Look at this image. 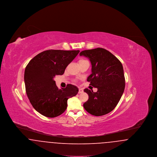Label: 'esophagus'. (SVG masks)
Instances as JSON below:
<instances>
[{
	"label": "esophagus",
	"mask_w": 157,
	"mask_h": 157,
	"mask_svg": "<svg viewBox=\"0 0 157 157\" xmlns=\"http://www.w3.org/2000/svg\"><path fill=\"white\" fill-rule=\"evenodd\" d=\"M83 92V90H82V89H79V91H78V93H79V94H81Z\"/></svg>",
	"instance_id": "34e87169"
}]
</instances>
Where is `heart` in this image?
Wrapping results in <instances>:
<instances>
[{"label": "heart", "instance_id": "b5f03b06", "mask_svg": "<svg viewBox=\"0 0 157 157\" xmlns=\"http://www.w3.org/2000/svg\"><path fill=\"white\" fill-rule=\"evenodd\" d=\"M88 62V60L85 59H80L78 60V63H79V65H80V64H81L83 62Z\"/></svg>", "mask_w": 157, "mask_h": 157}]
</instances>
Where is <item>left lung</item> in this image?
<instances>
[{
  "label": "left lung",
  "instance_id": "1",
  "mask_svg": "<svg viewBox=\"0 0 157 157\" xmlns=\"http://www.w3.org/2000/svg\"><path fill=\"white\" fill-rule=\"evenodd\" d=\"M79 55L90 59L92 74L87 81L98 89L96 92L84 90L89 96L83 104L85 109L95 116L111 112L119 102L125 86L121 62L112 53L101 48L83 51Z\"/></svg>",
  "mask_w": 157,
  "mask_h": 157
}]
</instances>
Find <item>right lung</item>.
<instances>
[{
    "mask_svg": "<svg viewBox=\"0 0 157 157\" xmlns=\"http://www.w3.org/2000/svg\"><path fill=\"white\" fill-rule=\"evenodd\" d=\"M79 51L47 50L30 60L25 70L26 92L34 109L42 115L55 118L65 111L67 101L75 96L78 88L67 84L58 89L53 78L64 74L67 65Z\"/></svg>",
    "mask_w": 157,
    "mask_h": 157,
    "instance_id": "1",
    "label": "right lung"
}]
</instances>
